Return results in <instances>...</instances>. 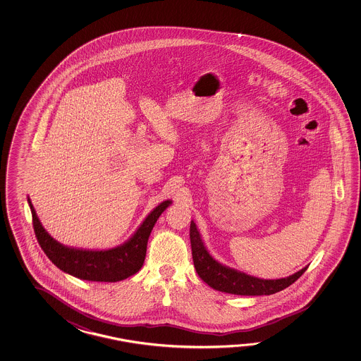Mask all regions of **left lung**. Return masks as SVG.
<instances>
[{
	"instance_id": "8db88e82",
	"label": "left lung",
	"mask_w": 361,
	"mask_h": 361,
	"mask_svg": "<svg viewBox=\"0 0 361 361\" xmlns=\"http://www.w3.org/2000/svg\"><path fill=\"white\" fill-rule=\"evenodd\" d=\"M191 238L192 258L197 275L204 280L210 288L219 292L238 294V295H269L284 290L289 285L297 281L306 271L307 267L293 274L290 276L264 280L259 277L246 275L241 271L231 269L219 262L215 261L212 254L207 252V246L201 240L200 232L193 221L190 227Z\"/></svg>"
}]
</instances>
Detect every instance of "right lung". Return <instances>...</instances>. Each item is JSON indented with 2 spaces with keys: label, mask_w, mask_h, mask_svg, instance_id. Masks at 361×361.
Wrapping results in <instances>:
<instances>
[{
  "label": "right lung",
  "mask_w": 361,
  "mask_h": 361,
  "mask_svg": "<svg viewBox=\"0 0 361 361\" xmlns=\"http://www.w3.org/2000/svg\"><path fill=\"white\" fill-rule=\"evenodd\" d=\"M28 204L31 207L33 230L39 246L58 269L81 280L116 283L135 275L142 269L151 231L171 201L166 200L154 207L128 241L108 250L77 249L58 243L39 222L30 199Z\"/></svg>",
  "instance_id": "add662e5"
}]
</instances>
